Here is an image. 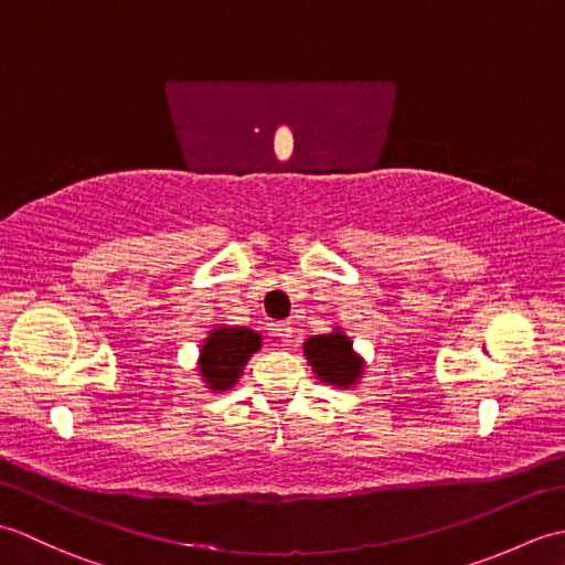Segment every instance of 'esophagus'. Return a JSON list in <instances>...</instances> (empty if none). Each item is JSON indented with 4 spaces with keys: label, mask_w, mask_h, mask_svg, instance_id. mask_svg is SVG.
<instances>
[{
    "label": "esophagus",
    "mask_w": 565,
    "mask_h": 565,
    "mask_svg": "<svg viewBox=\"0 0 565 565\" xmlns=\"http://www.w3.org/2000/svg\"><path fill=\"white\" fill-rule=\"evenodd\" d=\"M271 332H274L276 338H279L284 344H289L291 338H294V326H291L289 320H279V322H274V326H271Z\"/></svg>",
    "instance_id": "1"
}]
</instances>
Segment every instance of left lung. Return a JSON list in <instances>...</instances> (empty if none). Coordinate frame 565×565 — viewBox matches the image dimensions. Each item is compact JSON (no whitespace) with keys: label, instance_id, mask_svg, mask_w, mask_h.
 Wrapping results in <instances>:
<instances>
[{"label":"left lung","instance_id":"obj_1","mask_svg":"<svg viewBox=\"0 0 565 565\" xmlns=\"http://www.w3.org/2000/svg\"><path fill=\"white\" fill-rule=\"evenodd\" d=\"M306 356L308 362L313 364L316 374L334 383V386H350L359 376V359L352 352L350 338H344L342 332L332 334H318V338H310L306 344Z\"/></svg>","mask_w":565,"mask_h":565}]
</instances>
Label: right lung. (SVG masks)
I'll return each mask as SVG.
<instances>
[{
    "mask_svg": "<svg viewBox=\"0 0 565 565\" xmlns=\"http://www.w3.org/2000/svg\"><path fill=\"white\" fill-rule=\"evenodd\" d=\"M262 338L247 328H221L213 330L201 350V374L211 388H231L235 379L243 374V366L252 352H257Z\"/></svg>",
    "mask_w": 565,
    "mask_h": 565,
    "instance_id": "obj_1",
    "label": "right lung"
}]
</instances>
